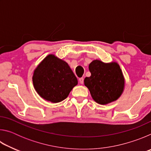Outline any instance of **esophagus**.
I'll return each mask as SVG.
<instances>
[{
  "instance_id": "obj_1",
  "label": "esophagus",
  "mask_w": 151,
  "mask_h": 151,
  "mask_svg": "<svg viewBox=\"0 0 151 151\" xmlns=\"http://www.w3.org/2000/svg\"><path fill=\"white\" fill-rule=\"evenodd\" d=\"M78 81H79V83H80L81 84H83V83H84V78L82 77V78H80L78 79Z\"/></svg>"
}]
</instances>
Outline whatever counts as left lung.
I'll use <instances>...</instances> for the list:
<instances>
[{"instance_id": "1", "label": "left lung", "mask_w": 151, "mask_h": 151, "mask_svg": "<svg viewBox=\"0 0 151 151\" xmlns=\"http://www.w3.org/2000/svg\"><path fill=\"white\" fill-rule=\"evenodd\" d=\"M88 69L91 75L85 78L84 83L96 103L107 104L121 96L125 81L118 63L94 60L89 64Z\"/></svg>"}]
</instances>
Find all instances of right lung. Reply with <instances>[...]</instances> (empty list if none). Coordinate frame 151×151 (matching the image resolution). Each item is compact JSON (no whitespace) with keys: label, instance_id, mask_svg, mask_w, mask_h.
Listing matches in <instances>:
<instances>
[{"label":"right lung","instance_id":"obj_1","mask_svg":"<svg viewBox=\"0 0 151 151\" xmlns=\"http://www.w3.org/2000/svg\"><path fill=\"white\" fill-rule=\"evenodd\" d=\"M32 83L41 98L57 103L67 98L78 80L67 63L48 55L35 69Z\"/></svg>","mask_w":151,"mask_h":151}]
</instances>
